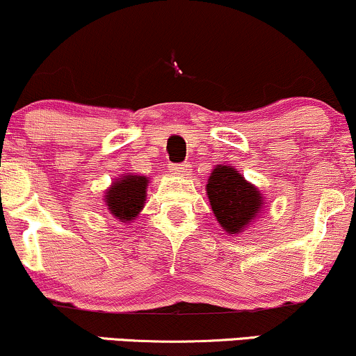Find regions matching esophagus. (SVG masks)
<instances>
[{
  "mask_svg": "<svg viewBox=\"0 0 356 356\" xmlns=\"http://www.w3.org/2000/svg\"><path fill=\"white\" fill-rule=\"evenodd\" d=\"M169 170L175 175H181V177H184V175H189L191 174V165L189 164H169Z\"/></svg>",
  "mask_w": 356,
  "mask_h": 356,
  "instance_id": "esophagus-1",
  "label": "esophagus"
}]
</instances>
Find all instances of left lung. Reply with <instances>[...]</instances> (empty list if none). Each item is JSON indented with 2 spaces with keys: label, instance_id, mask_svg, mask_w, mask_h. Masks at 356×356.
<instances>
[{
  "label": "left lung",
  "instance_id": "1",
  "mask_svg": "<svg viewBox=\"0 0 356 356\" xmlns=\"http://www.w3.org/2000/svg\"><path fill=\"white\" fill-rule=\"evenodd\" d=\"M212 211L225 232L237 234L260 212L264 199L234 167L217 165L207 184Z\"/></svg>",
  "mask_w": 356,
  "mask_h": 356
}]
</instances>
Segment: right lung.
<instances>
[{
  "instance_id": "add662e5",
  "label": "right lung",
  "mask_w": 356,
  "mask_h": 356,
  "mask_svg": "<svg viewBox=\"0 0 356 356\" xmlns=\"http://www.w3.org/2000/svg\"><path fill=\"white\" fill-rule=\"evenodd\" d=\"M145 189L147 177L144 175H126L121 181L114 182V186L106 192V202L111 213L124 224L134 219L144 207Z\"/></svg>"
}]
</instances>
